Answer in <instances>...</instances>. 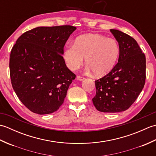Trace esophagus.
Wrapping results in <instances>:
<instances>
[{"label":"esophagus","mask_w":156,"mask_h":156,"mask_svg":"<svg viewBox=\"0 0 156 156\" xmlns=\"http://www.w3.org/2000/svg\"><path fill=\"white\" fill-rule=\"evenodd\" d=\"M84 79H85L84 77H82V76H77V80H78L82 81V80H84Z\"/></svg>","instance_id":"esophagus-1"}]
</instances>
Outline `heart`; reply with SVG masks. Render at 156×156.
Returning a JSON list of instances; mask_svg holds the SVG:
<instances>
[{"label": "heart", "instance_id": "b5f03b06", "mask_svg": "<svg viewBox=\"0 0 156 156\" xmlns=\"http://www.w3.org/2000/svg\"><path fill=\"white\" fill-rule=\"evenodd\" d=\"M120 55V46L115 39L98 34H87L76 38L66 46L64 58L68 67L74 70L86 58L87 68L97 76L110 72Z\"/></svg>", "mask_w": 156, "mask_h": 156}]
</instances>
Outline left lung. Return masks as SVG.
Masks as SVG:
<instances>
[{"mask_svg": "<svg viewBox=\"0 0 156 156\" xmlns=\"http://www.w3.org/2000/svg\"><path fill=\"white\" fill-rule=\"evenodd\" d=\"M110 31L120 46V55L112 70L95 80L92 102L98 111L118 112L130 107L144 88L146 60L133 37L117 29Z\"/></svg>", "mask_w": 156, "mask_h": 156, "instance_id": "left-lung-1", "label": "left lung"}]
</instances>
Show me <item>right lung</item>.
Wrapping results in <instances>:
<instances>
[{
	"mask_svg": "<svg viewBox=\"0 0 156 156\" xmlns=\"http://www.w3.org/2000/svg\"><path fill=\"white\" fill-rule=\"evenodd\" d=\"M76 29L71 25L39 27L18 38L10 55L12 87L22 103L34 113L58 111L76 75L67 68L64 47Z\"/></svg>",
	"mask_w": 156,
	"mask_h": 156,
	"instance_id": "add662e5",
	"label": "right lung"
}]
</instances>
